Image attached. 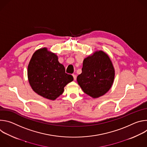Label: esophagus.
I'll list each match as a JSON object with an SVG mask.
<instances>
[{
	"instance_id": "obj_1",
	"label": "esophagus",
	"mask_w": 147,
	"mask_h": 147,
	"mask_svg": "<svg viewBox=\"0 0 147 147\" xmlns=\"http://www.w3.org/2000/svg\"><path fill=\"white\" fill-rule=\"evenodd\" d=\"M73 78H74V80H76V78H77V76L76 74H73Z\"/></svg>"
}]
</instances>
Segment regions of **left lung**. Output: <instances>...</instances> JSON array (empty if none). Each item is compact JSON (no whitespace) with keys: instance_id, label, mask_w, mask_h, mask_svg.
Here are the masks:
<instances>
[{"instance_id":"8db88e82","label":"left lung","mask_w":147,"mask_h":147,"mask_svg":"<svg viewBox=\"0 0 147 147\" xmlns=\"http://www.w3.org/2000/svg\"><path fill=\"white\" fill-rule=\"evenodd\" d=\"M114 77L115 70L110 58L100 51L84 60L82 73L77 80L84 92L96 98L109 90Z\"/></svg>"}]
</instances>
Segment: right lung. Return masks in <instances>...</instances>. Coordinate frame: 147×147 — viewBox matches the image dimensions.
<instances>
[{
    "label": "right lung",
    "instance_id": "obj_1",
    "mask_svg": "<svg viewBox=\"0 0 147 147\" xmlns=\"http://www.w3.org/2000/svg\"><path fill=\"white\" fill-rule=\"evenodd\" d=\"M28 77L32 90L51 100L61 95L64 87L73 80L71 75L66 73L57 56L45 48L33 54L28 66Z\"/></svg>",
    "mask_w": 147,
    "mask_h": 147
}]
</instances>
